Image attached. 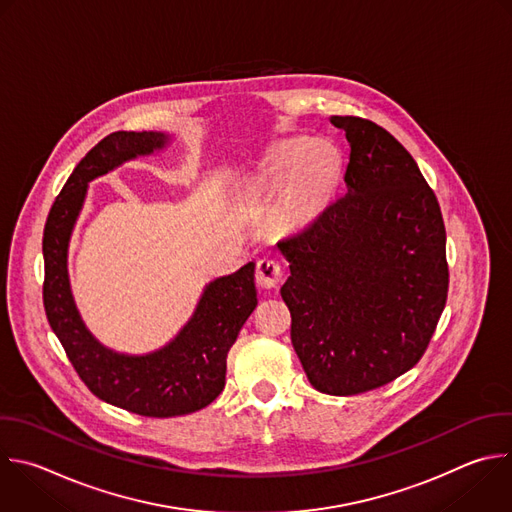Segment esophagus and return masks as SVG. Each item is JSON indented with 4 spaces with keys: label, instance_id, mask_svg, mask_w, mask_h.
<instances>
[{
    "label": "esophagus",
    "instance_id": "34e87169",
    "mask_svg": "<svg viewBox=\"0 0 512 512\" xmlns=\"http://www.w3.org/2000/svg\"><path fill=\"white\" fill-rule=\"evenodd\" d=\"M255 279H257V283H259L261 287H267V289L277 287V285L281 283V279H283V267H281V263L275 261V259H271V257L259 259L257 271H255Z\"/></svg>",
    "mask_w": 512,
    "mask_h": 512
}]
</instances>
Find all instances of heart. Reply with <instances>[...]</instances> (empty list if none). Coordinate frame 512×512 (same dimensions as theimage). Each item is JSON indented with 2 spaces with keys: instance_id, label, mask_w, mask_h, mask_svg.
<instances>
[{
  "instance_id": "1",
  "label": "heart",
  "mask_w": 512,
  "mask_h": 512,
  "mask_svg": "<svg viewBox=\"0 0 512 512\" xmlns=\"http://www.w3.org/2000/svg\"><path fill=\"white\" fill-rule=\"evenodd\" d=\"M339 166V152L325 140L289 138L277 144L257 168L265 189L283 187L279 215L289 223L305 219L325 197Z\"/></svg>"
}]
</instances>
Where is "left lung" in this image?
<instances>
[{"instance_id":"8db88e82","label":"left lung","mask_w":512,"mask_h":512,"mask_svg":"<svg viewBox=\"0 0 512 512\" xmlns=\"http://www.w3.org/2000/svg\"><path fill=\"white\" fill-rule=\"evenodd\" d=\"M346 130L348 193L277 243L291 275L281 297L311 386L329 396L380 388L418 364L446 305V231L412 154L382 126Z\"/></svg>"}]
</instances>
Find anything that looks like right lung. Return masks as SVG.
I'll return each mask as SVG.
<instances>
[{
    "label": "right lung",
    "instance_id": "add662e5",
    "mask_svg": "<svg viewBox=\"0 0 512 512\" xmlns=\"http://www.w3.org/2000/svg\"><path fill=\"white\" fill-rule=\"evenodd\" d=\"M170 144L164 132H112L74 168L44 229V307L68 360L100 400L148 418H170L209 406L225 388L227 354L257 305L255 263L209 281L191 319L166 346L148 354L106 348L86 327L70 287L68 247L88 183L136 156Z\"/></svg>",
    "mask_w": 512,
    "mask_h": 512
}]
</instances>
